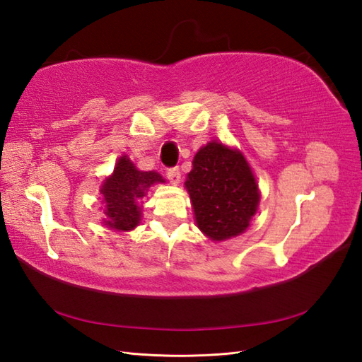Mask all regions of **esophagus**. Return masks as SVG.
I'll list each match as a JSON object with an SVG mask.
<instances>
[{"mask_svg": "<svg viewBox=\"0 0 362 362\" xmlns=\"http://www.w3.org/2000/svg\"><path fill=\"white\" fill-rule=\"evenodd\" d=\"M166 177L168 180L177 185L180 182V169L179 168H168L166 169Z\"/></svg>", "mask_w": 362, "mask_h": 362, "instance_id": "1", "label": "esophagus"}]
</instances>
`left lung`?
I'll use <instances>...</instances> for the list:
<instances>
[{"mask_svg":"<svg viewBox=\"0 0 362 362\" xmlns=\"http://www.w3.org/2000/svg\"><path fill=\"white\" fill-rule=\"evenodd\" d=\"M185 187L197 227L213 241L243 233L257 213L259 193L249 163L221 143L211 141L196 153Z\"/></svg>","mask_w":362,"mask_h":362,"instance_id":"left-lung-1","label":"left lung"}]
</instances>
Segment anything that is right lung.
Returning a JSON list of instances; mask_svg holds the SVG:
<instances>
[{"label": "right lung", "instance_id": "add662e5", "mask_svg": "<svg viewBox=\"0 0 362 362\" xmlns=\"http://www.w3.org/2000/svg\"><path fill=\"white\" fill-rule=\"evenodd\" d=\"M156 182L165 180L153 171H138L127 156L121 157L113 175L105 180L101 188L107 214L105 226L124 232L135 228L141 218V209L138 202Z\"/></svg>", "mask_w": 362, "mask_h": 362}]
</instances>
